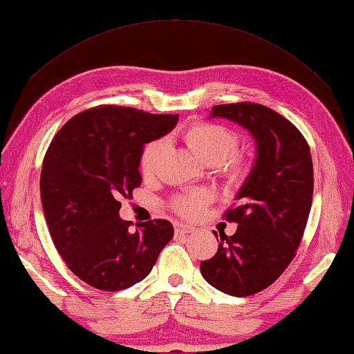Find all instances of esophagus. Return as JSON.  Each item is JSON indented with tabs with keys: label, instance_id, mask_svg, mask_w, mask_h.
I'll return each mask as SVG.
<instances>
[{
	"label": "esophagus",
	"instance_id": "1",
	"mask_svg": "<svg viewBox=\"0 0 354 354\" xmlns=\"http://www.w3.org/2000/svg\"><path fill=\"white\" fill-rule=\"evenodd\" d=\"M175 230H176V233H194L197 228L189 225V223H176Z\"/></svg>",
	"mask_w": 354,
	"mask_h": 354
}]
</instances>
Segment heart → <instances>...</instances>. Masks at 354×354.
<instances>
[{
    "label": "heart",
    "instance_id": "heart-1",
    "mask_svg": "<svg viewBox=\"0 0 354 354\" xmlns=\"http://www.w3.org/2000/svg\"><path fill=\"white\" fill-rule=\"evenodd\" d=\"M189 149L194 156L207 165L218 164L223 175L228 178H239L248 168V160L244 156L233 153L236 149L238 138L234 132L225 126L214 124V122H195L184 132ZM165 149V142L162 138L151 140L142 149L140 154V170L145 176L153 175L157 164ZM207 201L206 194H189L178 197L173 201V207L179 214L186 217L197 216Z\"/></svg>",
    "mask_w": 354,
    "mask_h": 354
}]
</instances>
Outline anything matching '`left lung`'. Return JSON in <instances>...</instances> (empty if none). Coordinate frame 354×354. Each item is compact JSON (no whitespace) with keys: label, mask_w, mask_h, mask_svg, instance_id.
I'll use <instances>...</instances> for the list:
<instances>
[{"label":"left lung","mask_w":354,"mask_h":354,"mask_svg":"<svg viewBox=\"0 0 354 354\" xmlns=\"http://www.w3.org/2000/svg\"><path fill=\"white\" fill-rule=\"evenodd\" d=\"M209 118L248 129L257 156L225 214L238 223L236 233L221 234L216 255L200 271L218 291L250 296L276 282L299 248L313 195L310 149L295 124L265 105H216Z\"/></svg>","instance_id":"left-lung-1"}]
</instances>
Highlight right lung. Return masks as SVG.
Wrapping results in <instances>:
<instances>
[{
    "label": "right lung",
    "mask_w": 354,
    "mask_h": 354,
    "mask_svg": "<svg viewBox=\"0 0 354 354\" xmlns=\"http://www.w3.org/2000/svg\"><path fill=\"white\" fill-rule=\"evenodd\" d=\"M176 122L178 115L97 106L67 121L50 143L41 171L44 214L56 250L91 287H132L173 238L165 218L131 232V222L120 217V198L142 184L145 145L167 136Z\"/></svg>",
    "instance_id": "add662e5"
}]
</instances>
